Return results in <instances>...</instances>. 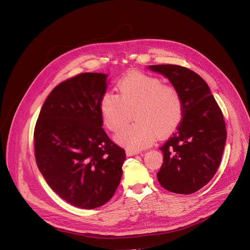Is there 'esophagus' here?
<instances>
[{
  "label": "esophagus",
  "mask_w": 250,
  "mask_h": 250,
  "mask_svg": "<svg viewBox=\"0 0 250 250\" xmlns=\"http://www.w3.org/2000/svg\"><path fill=\"white\" fill-rule=\"evenodd\" d=\"M139 153H140L139 151H134V150H126L125 151L126 156H135V155H138Z\"/></svg>",
  "instance_id": "1"
}]
</instances>
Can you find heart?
I'll return each mask as SVG.
<instances>
[{"label": "heart", "mask_w": 250, "mask_h": 250, "mask_svg": "<svg viewBox=\"0 0 250 250\" xmlns=\"http://www.w3.org/2000/svg\"><path fill=\"white\" fill-rule=\"evenodd\" d=\"M120 95L106 92L101 99L103 122L112 132L124 128L132 118L134 125L115 136L122 146L139 151L153 143L156 135L170 134L182 118V100L176 88L158 78L134 72L117 84Z\"/></svg>", "instance_id": "heart-1"}]
</instances>
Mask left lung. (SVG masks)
Instances as JSON below:
<instances>
[{
  "label": "left lung",
  "mask_w": 250,
  "mask_h": 250,
  "mask_svg": "<svg viewBox=\"0 0 250 250\" xmlns=\"http://www.w3.org/2000/svg\"><path fill=\"white\" fill-rule=\"evenodd\" d=\"M167 78L179 92L182 120L173 134L159 148L163 164L157 178L167 190L189 194L211 180L219 168L226 143L223 113L204 79L177 64L149 65Z\"/></svg>",
  "instance_id": "8db88e82"
}]
</instances>
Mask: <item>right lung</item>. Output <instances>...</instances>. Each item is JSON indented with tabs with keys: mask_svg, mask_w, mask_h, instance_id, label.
<instances>
[{
	"mask_svg": "<svg viewBox=\"0 0 250 250\" xmlns=\"http://www.w3.org/2000/svg\"><path fill=\"white\" fill-rule=\"evenodd\" d=\"M107 76L84 73L50 92L34 129L35 159L47 185L74 207L106 204L123 175L125 152L102 128Z\"/></svg>",
	"mask_w": 250,
	"mask_h": 250,
	"instance_id": "right-lung-1",
	"label": "right lung"
}]
</instances>
